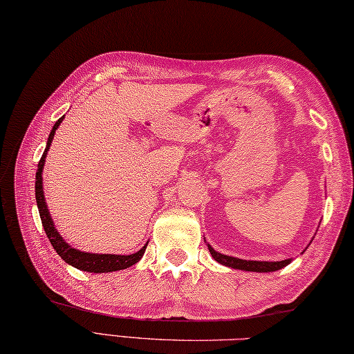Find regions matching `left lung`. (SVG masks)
I'll list each match as a JSON object with an SVG mask.
<instances>
[{
	"label": "left lung",
	"instance_id": "obj_1",
	"mask_svg": "<svg viewBox=\"0 0 354 354\" xmlns=\"http://www.w3.org/2000/svg\"><path fill=\"white\" fill-rule=\"evenodd\" d=\"M207 249L211 252V255L215 261L220 263L221 266H226V268L236 269V270H244V272H258V273L275 272L292 263V258L283 259V261H254V259H241V258L229 257L225 254H220L217 250H214L211 244H207Z\"/></svg>",
	"mask_w": 354,
	"mask_h": 354
}]
</instances>
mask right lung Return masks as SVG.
Segmentation results:
<instances>
[{
    "mask_svg": "<svg viewBox=\"0 0 354 354\" xmlns=\"http://www.w3.org/2000/svg\"><path fill=\"white\" fill-rule=\"evenodd\" d=\"M64 118H66V116L57 119V122L52 128V131H50L48 139H47V145H46V151H44V154H42L41 160L38 163V169H36L35 196H36V205H38L39 217H41V221H42V227H44L50 243H52L53 249L56 250V254L59 255L67 264L73 266V268H76L79 270L90 272V273H108V272H116V270H124L127 268H131L133 264L139 263L140 258L143 257V254H145L148 241L140 250H137L136 254H129V255L91 254V252H82L79 249L71 248L70 244L66 240H64L61 234L57 232L56 227H55V223L52 220V215H50V212H48V207H47L46 198H44V186H42V171H44L46 157H47V153L50 149V145H52V142H53L56 129H57V127L61 125V122L64 120Z\"/></svg>",
    "mask_w": 354,
    "mask_h": 354,
    "instance_id": "1",
    "label": "right lung"
}]
</instances>
